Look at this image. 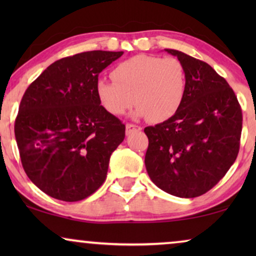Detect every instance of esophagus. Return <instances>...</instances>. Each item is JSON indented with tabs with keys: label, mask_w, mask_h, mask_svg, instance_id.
<instances>
[{
	"label": "esophagus",
	"mask_w": 256,
	"mask_h": 256,
	"mask_svg": "<svg viewBox=\"0 0 256 256\" xmlns=\"http://www.w3.org/2000/svg\"><path fill=\"white\" fill-rule=\"evenodd\" d=\"M141 127L140 126H136V124H126V134L127 135H130L132 132H138L141 130Z\"/></svg>",
	"instance_id": "34e87169"
}]
</instances>
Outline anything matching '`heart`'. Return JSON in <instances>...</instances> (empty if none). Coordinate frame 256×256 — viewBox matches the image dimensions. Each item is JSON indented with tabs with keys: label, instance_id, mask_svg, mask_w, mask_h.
<instances>
[{
	"label": "heart",
	"instance_id": "heart-1",
	"mask_svg": "<svg viewBox=\"0 0 256 256\" xmlns=\"http://www.w3.org/2000/svg\"><path fill=\"white\" fill-rule=\"evenodd\" d=\"M110 76L113 82H96V93L100 106L113 116L124 115L135 101V118L166 121L177 113L186 94V70L177 58L134 56L115 66Z\"/></svg>",
	"mask_w": 256,
	"mask_h": 256
}]
</instances>
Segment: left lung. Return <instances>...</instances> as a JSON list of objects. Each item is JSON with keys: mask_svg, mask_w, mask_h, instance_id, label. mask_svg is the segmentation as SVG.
Here are the masks:
<instances>
[{"mask_svg": "<svg viewBox=\"0 0 256 256\" xmlns=\"http://www.w3.org/2000/svg\"><path fill=\"white\" fill-rule=\"evenodd\" d=\"M164 51L183 62L186 94L172 118L144 128V163L160 190L194 198L211 190L236 162L242 113L233 90L208 62L172 48Z\"/></svg>", "mask_w": 256, "mask_h": 256, "instance_id": "1", "label": "left lung"}]
</instances>
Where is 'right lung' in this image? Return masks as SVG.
<instances>
[{
  "instance_id": "right-lung-1",
  "label": "right lung",
  "mask_w": 256,
  "mask_h": 256,
  "mask_svg": "<svg viewBox=\"0 0 256 256\" xmlns=\"http://www.w3.org/2000/svg\"><path fill=\"white\" fill-rule=\"evenodd\" d=\"M124 52L88 51L51 64L24 93L15 138L30 180L52 198L82 200L106 180L126 126L100 106L102 70Z\"/></svg>"
}]
</instances>
